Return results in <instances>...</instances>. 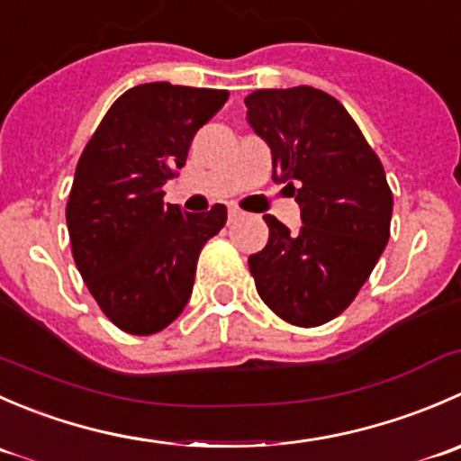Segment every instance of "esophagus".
<instances>
[{"mask_svg": "<svg viewBox=\"0 0 461 461\" xmlns=\"http://www.w3.org/2000/svg\"><path fill=\"white\" fill-rule=\"evenodd\" d=\"M227 216H230V222H234L239 221V218H243L245 212L240 207H236V204H230V207H227Z\"/></svg>", "mask_w": 461, "mask_h": 461, "instance_id": "34e87169", "label": "esophagus"}]
</instances>
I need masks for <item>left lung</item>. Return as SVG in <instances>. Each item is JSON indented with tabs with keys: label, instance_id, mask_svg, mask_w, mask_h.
<instances>
[{
	"label": "left lung",
	"instance_id": "left-lung-1",
	"mask_svg": "<svg viewBox=\"0 0 461 461\" xmlns=\"http://www.w3.org/2000/svg\"><path fill=\"white\" fill-rule=\"evenodd\" d=\"M245 106L272 149V178L292 189L303 221L290 231L263 216L269 239L249 257V272L274 314L301 328L323 325L355 301L390 239L384 165L346 106L319 88H260Z\"/></svg>",
	"mask_w": 461,
	"mask_h": 461
}]
</instances>
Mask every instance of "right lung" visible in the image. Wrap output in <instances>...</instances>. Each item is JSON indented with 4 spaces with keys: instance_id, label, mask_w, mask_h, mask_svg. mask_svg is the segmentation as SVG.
<instances>
[{
    "instance_id": "1",
    "label": "right lung",
    "mask_w": 461,
    "mask_h": 461,
    "mask_svg": "<svg viewBox=\"0 0 461 461\" xmlns=\"http://www.w3.org/2000/svg\"><path fill=\"white\" fill-rule=\"evenodd\" d=\"M227 97L218 88L138 85L111 104L82 151L67 203L73 258L124 332L142 337L178 319L203 245L225 225V204L187 213L162 203V185Z\"/></svg>"
}]
</instances>
